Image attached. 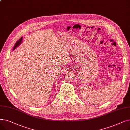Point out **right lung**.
I'll list each match as a JSON object with an SVG mask.
<instances>
[{"label":"right lung","mask_w":130,"mask_h":130,"mask_svg":"<svg viewBox=\"0 0 130 130\" xmlns=\"http://www.w3.org/2000/svg\"><path fill=\"white\" fill-rule=\"evenodd\" d=\"M23 39V37H21V38H20L17 41V42L16 43V44H15L14 47H13V51H14L17 47H18L20 44H21V43H22Z\"/></svg>","instance_id":"obj_1"}]
</instances>
